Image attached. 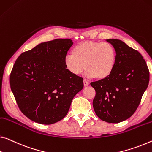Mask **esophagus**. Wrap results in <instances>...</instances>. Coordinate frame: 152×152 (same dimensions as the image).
<instances>
[{
    "label": "esophagus",
    "mask_w": 152,
    "mask_h": 152,
    "mask_svg": "<svg viewBox=\"0 0 152 152\" xmlns=\"http://www.w3.org/2000/svg\"><path fill=\"white\" fill-rule=\"evenodd\" d=\"M83 83H84V85H85V86H87L88 85H89V83L86 80H83Z\"/></svg>",
    "instance_id": "obj_1"
}]
</instances>
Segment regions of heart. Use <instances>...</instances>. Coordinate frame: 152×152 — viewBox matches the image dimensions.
I'll use <instances>...</instances> for the list:
<instances>
[{
    "label": "heart",
    "instance_id": "obj_1",
    "mask_svg": "<svg viewBox=\"0 0 152 152\" xmlns=\"http://www.w3.org/2000/svg\"><path fill=\"white\" fill-rule=\"evenodd\" d=\"M117 59L115 49L106 42L85 41L79 43L65 58L66 69L74 76L86 71L88 78L102 80L109 76Z\"/></svg>",
    "mask_w": 152,
    "mask_h": 152
}]
</instances>
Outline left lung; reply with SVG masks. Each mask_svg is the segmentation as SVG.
Masks as SVG:
<instances>
[{"mask_svg": "<svg viewBox=\"0 0 152 152\" xmlns=\"http://www.w3.org/2000/svg\"><path fill=\"white\" fill-rule=\"evenodd\" d=\"M106 41L115 49L116 63L107 78L91 83L96 93L93 106L101 120L118 123L129 118L137 109L148 88L150 72L137 50L120 40Z\"/></svg>", "mask_w": 152, "mask_h": 152, "instance_id": "8db88e82", "label": "left lung"}]
</instances>
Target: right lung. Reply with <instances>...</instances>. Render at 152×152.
Wrapping results in <instances>:
<instances>
[{
	"label": "right lung",
	"instance_id": "1",
	"mask_svg": "<svg viewBox=\"0 0 152 152\" xmlns=\"http://www.w3.org/2000/svg\"><path fill=\"white\" fill-rule=\"evenodd\" d=\"M72 40L42 42L21 53L10 74L12 92L21 112L32 121L51 124L64 118L83 88V78L72 74L65 58Z\"/></svg>",
	"mask_w": 152,
	"mask_h": 152
}]
</instances>
